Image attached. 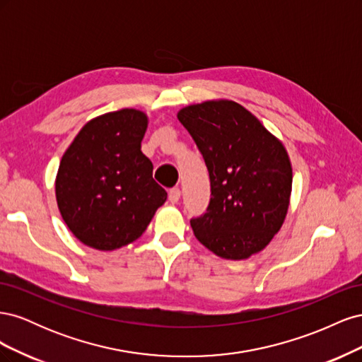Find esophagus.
<instances>
[{"label":"esophagus","instance_id":"esophagus-1","mask_svg":"<svg viewBox=\"0 0 362 362\" xmlns=\"http://www.w3.org/2000/svg\"><path fill=\"white\" fill-rule=\"evenodd\" d=\"M181 198V190L178 187H173L169 190V202L170 204H177Z\"/></svg>","mask_w":362,"mask_h":362}]
</instances>
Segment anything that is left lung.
Returning <instances> with one entry per match:
<instances>
[{"label": "left lung", "mask_w": 362, "mask_h": 362, "mask_svg": "<svg viewBox=\"0 0 362 362\" xmlns=\"http://www.w3.org/2000/svg\"><path fill=\"white\" fill-rule=\"evenodd\" d=\"M178 119L211 184L206 213L190 221L193 233L216 255L246 259L270 243L286 218L293 181L287 151L234 101L184 107Z\"/></svg>", "instance_id": "left-lung-1"}]
</instances>
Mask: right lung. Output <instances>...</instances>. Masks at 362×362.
<instances>
[{"label": "right lung", "instance_id": "right-lung-1", "mask_svg": "<svg viewBox=\"0 0 362 362\" xmlns=\"http://www.w3.org/2000/svg\"><path fill=\"white\" fill-rule=\"evenodd\" d=\"M148 116L134 108L87 122L64 152L56 198L71 233L86 246L113 250L145 233L168 193L140 151Z\"/></svg>", "mask_w": 362, "mask_h": 362}]
</instances>
